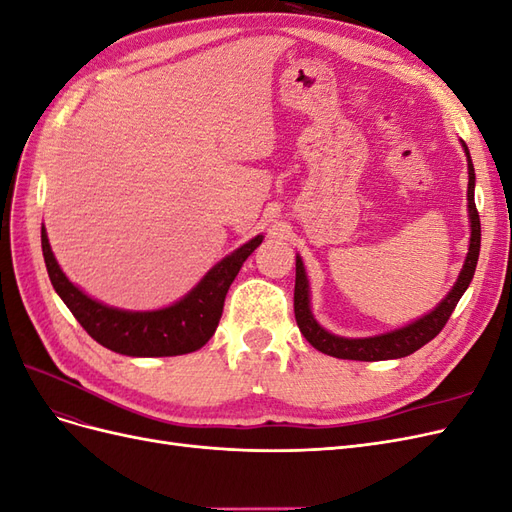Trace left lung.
<instances>
[{"label":"left lung","instance_id":"8db88e82","mask_svg":"<svg viewBox=\"0 0 512 512\" xmlns=\"http://www.w3.org/2000/svg\"><path fill=\"white\" fill-rule=\"evenodd\" d=\"M463 151H466L468 158V215H470V247H468V256L466 262H463V269L457 277L455 286L451 292L438 303V307H433L429 314L423 318H418L406 327L374 335V337H339L329 333L324 327L316 322L312 309H309V282L305 275V267L301 256H297V280H294V318H297L299 329L303 337L312 344L316 350L335 356V359H350V361H389V359H401V356H408L416 352L418 348H423L427 342H431L436 337L444 324L451 318L455 305L463 297V292L468 290L474 271H476V262H478V252H480V218L476 211L474 203V166L468 145L461 141Z\"/></svg>","mask_w":512,"mask_h":512}]
</instances>
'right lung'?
<instances>
[{
    "label": "right lung",
    "instance_id": "add662e5",
    "mask_svg": "<svg viewBox=\"0 0 512 512\" xmlns=\"http://www.w3.org/2000/svg\"><path fill=\"white\" fill-rule=\"evenodd\" d=\"M260 243L262 235L222 258L181 301L153 312H128L91 299L74 286L57 265L42 226V254L55 292L100 346L126 356H177L203 348L218 329L232 280Z\"/></svg>",
    "mask_w": 512,
    "mask_h": 512
}]
</instances>
